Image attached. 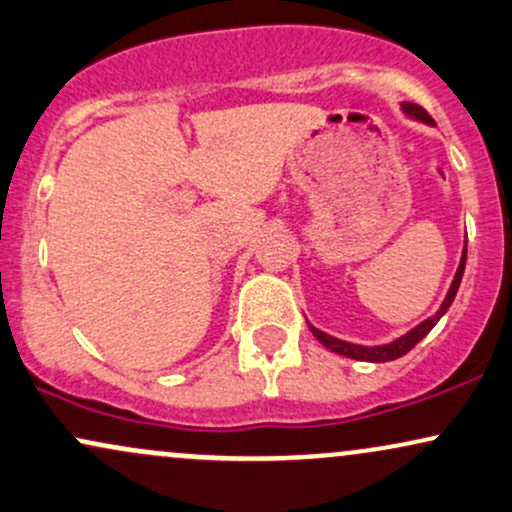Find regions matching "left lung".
I'll list each match as a JSON object with an SVG mask.
<instances>
[{"mask_svg":"<svg viewBox=\"0 0 512 512\" xmlns=\"http://www.w3.org/2000/svg\"><path fill=\"white\" fill-rule=\"evenodd\" d=\"M402 112H405L407 117L419 119V122H424V124H429V126L434 124V119L429 117V112H426L424 107L414 105V102H402ZM465 261H467V244H465V249H462V258H460L458 273H455L453 285H450V290H448V294H446V299H443L441 309H438L436 314L431 316V318H426V321L419 323L417 328H412L410 333L402 335V338L388 342V345H376V347L354 345V342H345V340L333 338V335L323 333V330H318V328H314V326H311V323H309L311 333H314V338H316L318 342H321L323 347H328L330 352L342 354V357L359 359V362H376V364H378V362H393V359H398V357H402V354L410 352L412 347L417 345L419 340H424L426 335L431 333V328H434L436 323L443 318V314H446V311L450 309V304H453L455 294H458V287H460V282H462V273H465Z\"/></svg>","mask_w":512,"mask_h":512,"instance_id":"8db88e82","label":"left lung"}]
</instances>
